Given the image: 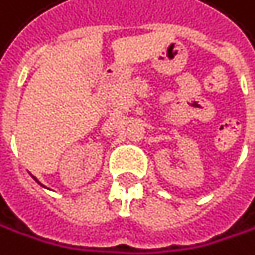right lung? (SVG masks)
Here are the masks:
<instances>
[{
	"instance_id": "1",
	"label": "right lung",
	"mask_w": 255,
	"mask_h": 255,
	"mask_svg": "<svg viewBox=\"0 0 255 255\" xmlns=\"http://www.w3.org/2000/svg\"><path fill=\"white\" fill-rule=\"evenodd\" d=\"M35 180H36V179H35ZM36 182H38V180H36Z\"/></svg>"
}]
</instances>
